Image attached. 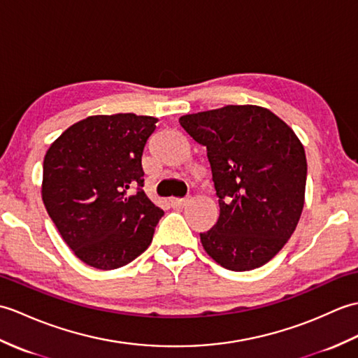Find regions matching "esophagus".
<instances>
[{
	"instance_id": "34e87169",
	"label": "esophagus",
	"mask_w": 358,
	"mask_h": 358,
	"mask_svg": "<svg viewBox=\"0 0 358 358\" xmlns=\"http://www.w3.org/2000/svg\"><path fill=\"white\" fill-rule=\"evenodd\" d=\"M171 205L174 206V208H184V206L187 205V199H178V197H173V199H170Z\"/></svg>"
}]
</instances>
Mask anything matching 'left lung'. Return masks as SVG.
Masks as SVG:
<instances>
[{
    "mask_svg": "<svg viewBox=\"0 0 358 358\" xmlns=\"http://www.w3.org/2000/svg\"><path fill=\"white\" fill-rule=\"evenodd\" d=\"M206 148L220 214L201 233L206 254L231 271L271 260L296 229L305 205L306 156L297 134L271 110L225 106L179 117Z\"/></svg>",
    "mask_w": 358,
    "mask_h": 358,
    "instance_id": "obj_1",
    "label": "left lung"
}]
</instances>
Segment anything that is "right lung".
I'll use <instances>...</instances> for the list:
<instances>
[{
    "mask_svg": "<svg viewBox=\"0 0 358 358\" xmlns=\"http://www.w3.org/2000/svg\"><path fill=\"white\" fill-rule=\"evenodd\" d=\"M157 117L83 119L47 150L41 196L75 256L96 269L121 268L153 241L164 211L148 199L142 153Z\"/></svg>",
    "mask_w": 358,
    "mask_h": 358,
    "instance_id": "right-lung-1",
    "label": "right lung"
}]
</instances>
